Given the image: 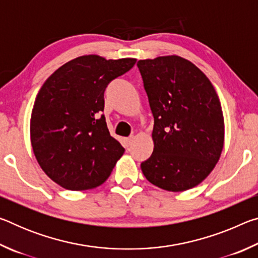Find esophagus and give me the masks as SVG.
<instances>
[{
	"label": "esophagus",
	"instance_id": "obj_1",
	"mask_svg": "<svg viewBox=\"0 0 258 258\" xmlns=\"http://www.w3.org/2000/svg\"><path fill=\"white\" fill-rule=\"evenodd\" d=\"M133 140H134V138H133V137H130V138H127V139H125V142H126V145H127V147L132 145V143H133Z\"/></svg>",
	"mask_w": 258,
	"mask_h": 258
}]
</instances>
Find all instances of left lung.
Segmentation results:
<instances>
[{"instance_id": "1", "label": "left lung", "mask_w": 258, "mask_h": 258, "mask_svg": "<svg viewBox=\"0 0 258 258\" xmlns=\"http://www.w3.org/2000/svg\"><path fill=\"white\" fill-rule=\"evenodd\" d=\"M155 118L154 152L141 164L152 184L172 192L192 189L215 167L224 147V117L207 76L178 55L139 60Z\"/></svg>"}]
</instances>
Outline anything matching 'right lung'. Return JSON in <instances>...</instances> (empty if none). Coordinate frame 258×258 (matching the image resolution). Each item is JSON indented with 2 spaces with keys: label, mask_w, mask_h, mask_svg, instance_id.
Instances as JSON below:
<instances>
[{
  "label": "right lung",
  "mask_w": 258,
  "mask_h": 258,
  "mask_svg": "<svg viewBox=\"0 0 258 258\" xmlns=\"http://www.w3.org/2000/svg\"><path fill=\"white\" fill-rule=\"evenodd\" d=\"M137 59L98 54L68 61L47 78L30 116V143L38 165L56 184L82 191L101 185L125 149L99 112L104 90Z\"/></svg>",
  "instance_id": "1"
}]
</instances>
